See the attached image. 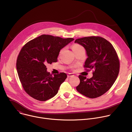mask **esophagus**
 I'll use <instances>...</instances> for the list:
<instances>
[{
  "mask_svg": "<svg viewBox=\"0 0 132 132\" xmlns=\"http://www.w3.org/2000/svg\"><path fill=\"white\" fill-rule=\"evenodd\" d=\"M73 76H74V75L73 74H72V73H68V75H67V77H73Z\"/></svg>",
  "mask_w": 132,
  "mask_h": 132,
  "instance_id": "34e87169",
  "label": "esophagus"
}]
</instances>
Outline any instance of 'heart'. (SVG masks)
<instances>
[{
	"label": "heart",
	"mask_w": 132,
	"mask_h": 132,
	"mask_svg": "<svg viewBox=\"0 0 132 132\" xmlns=\"http://www.w3.org/2000/svg\"><path fill=\"white\" fill-rule=\"evenodd\" d=\"M71 48H72V50L73 52V53L79 52V51H85L84 47L82 46H81V45L79 44H73L71 46ZM62 51H61L60 53H61Z\"/></svg>",
	"instance_id": "1"
}]
</instances>
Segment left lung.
I'll list each match as a JSON object with an SVG mask.
<instances>
[{
  "label": "left lung",
  "mask_w": 132,
  "mask_h": 132,
  "mask_svg": "<svg viewBox=\"0 0 132 132\" xmlns=\"http://www.w3.org/2000/svg\"><path fill=\"white\" fill-rule=\"evenodd\" d=\"M88 56L84 67L93 69L90 79L79 75L77 90L89 98L99 97L107 92L116 81L120 70V61L113 45L100 36H88L76 39Z\"/></svg>",
  "instance_id": "1"
}]
</instances>
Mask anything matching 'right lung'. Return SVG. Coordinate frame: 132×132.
<instances>
[{"mask_svg": "<svg viewBox=\"0 0 132 132\" xmlns=\"http://www.w3.org/2000/svg\"><path fill=\"white\" fill-rule=\"evenodd\" d=\"M73 40L43 34L23 46L17 58L16 70L24 90L30 96L45 101L57 93L67 75L61 72L52 76L47 71L45 65L57 62L61 50Z\"/></svg>", "mask_w": 132, "mask_h": 132, "instance_id": "right-lung-1", "label": "right lung"}]
</instances>
